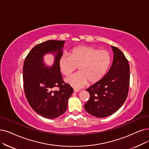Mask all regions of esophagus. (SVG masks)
<instances>
[{
	"instance_id": "34e87169",
	"label": "esophagus",
	"mask_w": 149,
	"mask_h": 149,
	"mask_svg": "<svg viewBox=\"0 0 149 149\" xmlns=\"http://www.w3.org/2000/svg\"><path fill=\"white\" fill-rule=\"evenodd\" d=\"M73 90H74V92H78L80 91V89L77 88H73Z\"/></svg>"
}]
</instances>
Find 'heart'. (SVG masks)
<instances>
[{"label":"heart","instance_id":"obj_1","mask_svg":"<svg viewBox=\"0 0 149 149\" xmlns=\"http://www.w3.org/2000/svg\"><path fill=\"white\" fill-rule=\"evenodd\" d=\"M70 55L63 54L58 61L61 71L70 75L78 67L79 72L70 76L65 82L74 87H80L87 81L94 84L102 79L112 61L110 52L91 46H79L70 51Z\"/></svg>","mask_w":149,"mask_h":149}]
</instances>
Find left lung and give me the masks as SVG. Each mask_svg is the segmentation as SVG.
<instances>
[{
  "label": "left lung",
  "instance_id": "8db88e82",
  "mask_svg": "<svg viewBox=\"0 0 149 149\" xmlns=\"http://www.w3.org/2000/svg\"><path fill=\"white\" fill-rule=\"evenodd\" d=\"M113 61L108 73L100 81L87 88L90 98L84 104L93 116L103 118L114 114L126 100L130 84V66L123 52L111 46Z\"/></svg>",
  "mask_w": 149,
  "mask_h": 149
}]
</instances>
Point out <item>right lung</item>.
I'll return each instance as SVG.
<instances>
[{"instance_id":"right-lung-1","label":"right lung","mask_w":149,"mask_h":149,"mask_svg":"<svg viewBox=\"0 0 149 149\" xmlns=\"http://www.w3.org/2000/svg\"><path fill=\"white\" fill-rule=\"evenodd\" d=\"M65 41L47 40L35 46L29 52L23 65L24 89L29 104L38 114L55 118L67 111L68 100L73 89L65 84L59 68L58 61L63 54ZM54 56V63L47 66L44 56ZM58 86V91L53 88Z\"/></svg>"}]
</instances>
